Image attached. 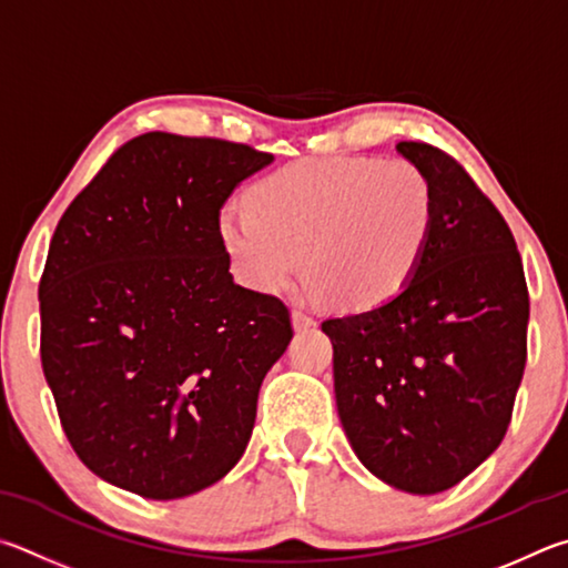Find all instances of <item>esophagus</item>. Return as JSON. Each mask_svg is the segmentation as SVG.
<instances>
[{"mask_svg":"<svg viewBox=\"0 0 568 568\" xmlns=\"http://www.w3.org/2000/svg\"><path fill=\"white\" fill-rule=\"evenodd\" d=\"M292 324H294L296 332H304V329H310V326H314V316L310 312H304V310H294L292 312Z\"/></svg>","mask_w":568,"mask_h":568,"instance_id":"esophagus-1","label":"esophagus"}]
</instances>
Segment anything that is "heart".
<instances>
[{"instance_id":"b5f03b06","label":"heart","mask_w":568,"mask_h":568,"mask_svg":"<svg viewBox=\"0 0 568 568\" xmlns=\"http://www.w3.org/2000/svg\"><path fill=\"white\" fill-rule=\"evenodd\" d=\"M246 202L216 222L234 274L256 292H282L306 256L314 292L344 310L396 300L436 222L429 176L406 159H300L256 182Z\"/></svg>"}]
</instances>
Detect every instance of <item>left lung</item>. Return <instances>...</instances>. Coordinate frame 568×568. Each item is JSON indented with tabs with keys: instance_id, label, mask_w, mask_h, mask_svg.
Returning <instances> with one entry per match:
<instances>
[{
	"instance_id": "1",
	"label": "left lung",
	"mask_w": 568,
	"mask_h": 568,
	"mask_svg": "<svg viewBox=\"0 0 568 568\" xmlns=\"http://www.w3.org/2000/svg\"><path fill=\"white\" fill-rule=\"evenodd\" d=\"M436 222L409 286L326 320L336 409L354 454L394 489H452L501 444L526 366L529 292L509 224L442 149L399 142Z\"/></svg>"
}]
</instances>
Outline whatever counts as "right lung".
Returning <instances> with one entry per match:
<instances>
[{
	"mask_svg": "<svg viewBox=\"0 0 568 568\" xmlns=\"http://www.w3.org/2000/svg\"><path fill=\"white\" fill-rule=\"evenodd\" d=\"M274 156L149 132L59 219L39 282L42 369L87 469L144 499L216 484L242 459L290 310L229 274L219 212Z\"/></svg>",
	"mask_w": 568,
	"mask_h": 568,
	"instance_id": "1",
	"label": "right lung"
}]
</instances>
